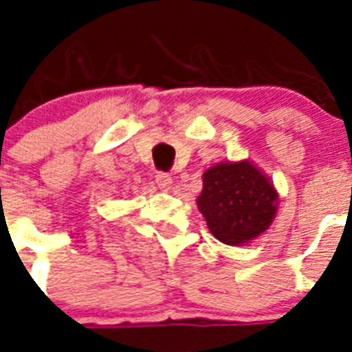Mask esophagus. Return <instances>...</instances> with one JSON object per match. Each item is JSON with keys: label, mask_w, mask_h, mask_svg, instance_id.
Masks as SVG:
<instances>
[{"label": "esophagus", "mask_w": 352, "mask_h": 352, "mask_svg": "<svg viewBox=\"0 0 352 352\" xmlns=\"http://www.w3.org/2000/svg\"><path fill=\"white\" fill-rule=\"evenodd\" d=\"M155 182H157V186H159L160 190L168 192L171 188V184H173V179H171L168 173H164V171H159V173L155 175Z\"/></svg>", "instance_id": "1"}]
</instances>
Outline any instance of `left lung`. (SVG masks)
<instances>
[{
  "mask_svg": "<svg viewBox=\"0 0 352 352\" xmlns=\"http://www.w3.org/2000/svg\"><path fill=\"white\" fill-rule=\"evenodd\" d=\"M199 212L225 245L241 246L268 230L278 210V192L248 160L219 162L204 171Z\"/></svg>",
  "mask_w": 352,
  "mask_h": 352,
  "instance_id": "left-lung-1",
  "label": "left lung"
}]
</instances>
